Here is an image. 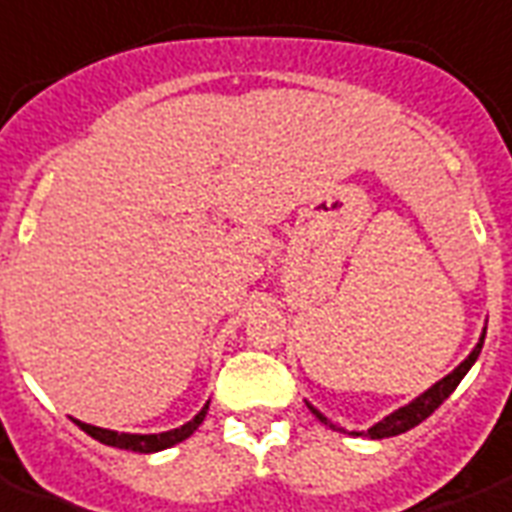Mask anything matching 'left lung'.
<instances>
[{
  "mask_svg": "<svg viewBox=\"0 0 512 512\" xmlns=\"http://www.w3.org/2000/svg\"><path fill=\"white\" fill-rule=\"evenodd\" d=\"M483 338H486V330H483L478 346L470 351V357H467V360H464L462 365L454 370V373H448L446 378H440L438 384L429 386L427 392L416 397L413 403L403 405L400 411L389 413L386 419H381L378 424H373V427L368 429L370 438L381 440V438H392V435H400V432H408V429H413L416 424H421V421L427 419V416H432V413L438 411L440 405H443V400H446V397L454 392L456 386H459V381L467 376V370L473 368V362L478 360V354H481V349H483ZM308 408H311V413H314L319 421H325V424H330L333 429H341V432H346V429L338 427V424H333V421L327 419V416H322V413H319L314 405H308ZM349 435H362V432H349Z\"/></svg>",
  "mask_w": 512,
  "mask_h": 512,
  "instance_id": "obj_1",
  "label": "left lung"
}]
</instances>
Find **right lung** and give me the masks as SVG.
Wrapping results in <instances>:
<instances>
[{
  "label": "right lung",
  "instance_id": "right-lung-1",
  "mask_svg": "<svg viewBox=\"0 0 512 512\" xmlns=\"http://www.w3.org/2000/svg\"><path fill=\"white\" fill-rule=\"evenodd\" d=\"M206 411H209V403L195 413V419H190L187 424L177 429H169V432H161V435H131V432H112V429L91 427V424H83L77 421V427L88 432L91 438H96L104 446L112 448H126V451H139V454H155V451H163V448H171L182 443L185 438H190L195 429L201 427V421L206 419Z\"/></svg>",
  "mask_w": 512,
  "mask_h": 512
}]
</instances>
